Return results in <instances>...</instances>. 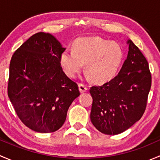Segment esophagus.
<instances>
[{
    "label": "esophagus",
    "instance_id": "1",
    "mask_svg": "<svg viewBox=\"0 0 160 160\" xmlns=\"http://www.w3.org/2000/svg\"><path fill=\"white\" fill-rule=\"evenodd\" d=\"M79 88H80V90L81 93H84V92H86L88 90V87L84 83H79Z\"/></svg>",
    "mask_w": 160,
    "mask_h": 160
}]
</instances>
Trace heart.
Returning a JSON list of instances; mask_svg holds the SVG:
<instances>
[{
	"label": "heart",
	"instance_id": "1",
	"mask_svg": "<svg viewBox=\"0 0 160 160\" xmlns=\"http://www.w3.org/2000/svg\"><path fill=\"white\" fill-rule=\"evenodd\" d=\"M124 59L118 44L98 37L78 38L74 49L67 48L60 56V63L65 73L73 78L86 62V70L93 81L104 83L114 78Z\"/></svg>",
	"mask_w": 160,
	"mask_h": 160
}]
</instances>
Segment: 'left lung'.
<instances>
[{"instance_id":"1","label":"left lung","mask_w":160,"mask_h":160,"mask_svg":"<svg viewBox=\"0 0 160 160\" xmlns=\"http://www.w3.org/2000/svg\"><path fill=\"white\" fill-rule=\"evenodd\" d=\"M120 72L101 86H93L90 120L101 133L118 135L139 120L146 111L152 85L149 63L132 40Z\"/></svg>"}]
</instances>
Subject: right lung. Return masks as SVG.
Wrapping results in <instances>:
<instances>
[{
    "mask_svg": "<svg viewBox=\"0 0 160 160\" xmlns=\"http://www.w3.org/2000/svg\"><path fill=\"white\" fill-rule=\"evenodd\" d=\"M65 49L54 36L38 32L11 57L8 94L22 123L35 132L60 128L70 104L80 94L77 83L61 67Z\"/></svg>",
    "mask_w": 160,
    "mask_h": 160,
    "instance_id": "1",
    "label": "right lung"
}]
</instances>
